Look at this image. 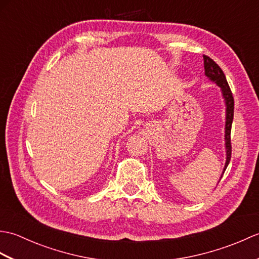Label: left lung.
<instances>
[{
	"instance_id": "left-lung-1",
	"label": "left lung",
	"mask_w": 259,
	"mask_h": 259,
	"mask_svg": "<svg viewBox=\"0 0 259 259\" xmlns=\"http://www.w3.org/2000/svg\"><path fill=\"white\" fill-rule=\"evenodd\" d=\"M203 67H205V74L207 78L210 79L214 82L219 88L222 89L223 97L225 99V103H226V125H225V145H226V163H225V168L223 175L226 170L228 163L232 158V142H230V131H232V123L234 119V97L232 90L228 85V82L226 80L223 70L221 67L207 56H203ZM222 175V177H223ZM221 177V178H222Z\"/></svg>"
}]
</instances>
